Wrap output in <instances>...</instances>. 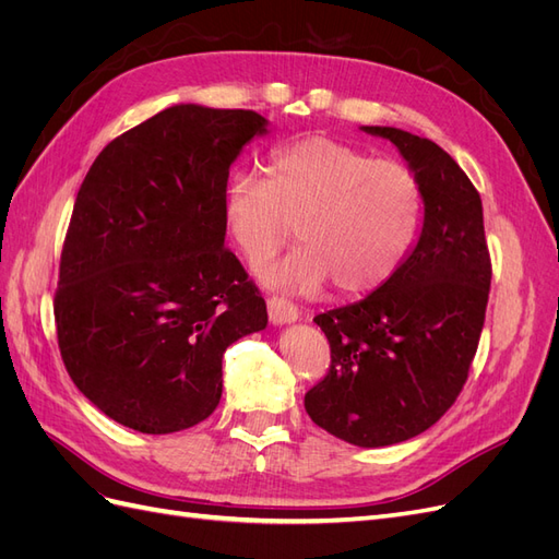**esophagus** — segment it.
<instances>
[{
    "label": "esophagus",
    "mask_w": 559,
    "mask_h": 559,
    "mask_svg": "<svg viewBox=\"0 0 559 559\" xmlns=\"http://www.w3.org/2000/svg\"><path fill=\"white\" fill-rule=\"evenodd\" d=\"M267 317L275 326H284V324H294V321L298 319V310L294 302L273 296V298H267Z\"/></svg>",
    "instance_id": "esophagus-1"
}]
</instances>
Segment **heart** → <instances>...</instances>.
<instances>
[{
  "mask_svg": "<svg viewBox=\"0 0 559 559\" xmlns=\"http://www.w3.org/2000/svg\"><path fill=\"white\" fill-rule=\"evenodd\" d=\"M421 189L396 160L326 138L277 148L265 181L235 173L222 191L224 230L259 267L292 240L284 261L263 267L261 280L280 292L312 294L333 282L343 296H364L392 277L417 238Z\"/></svg>",
  "mask_w": 559,
  "mask_h": 559,
  "instance_id": "heart-1",
  "label": "heart"
}]
</instances>
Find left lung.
Instances as JSON below:
<instances>
[{"mask_svg": "<svg viewBox=\"0 0 559 559\" xmlns=\"http://www.w3.org/2000/svg\"><path fill=\"white\" fill-rule=\"evenodd\" d=\"M389 140L421 189L415 247L380 289L317 314L331 345L329 376L306 394L317 427L359 448L408 441L460 396L476 357L492 263L476 186L431 140L361 126Z\"/></svg>", "mask_w": 559, "mask_h": 559, "instance_id": "obj_1", "label": "left lung"}]
</instances>
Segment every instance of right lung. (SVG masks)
<instances>
[{
    "label": "right lung",
    "mask_w": 559,
    "mask_h": 559,
    "mask_svg": "<svg viewBox=\"0 0 559 559\" xmlns=\"http://www.w3.org/2000/svg\"><path fill=\"white\" fill-rule=\"evenodd\" d=\"M270 123L249 109L175 105L109 142L83 179L56 292L67 373L142 433L207 419L224 352L263 331L265 300L224 247L222 191Z\"/></svg>",
    "instance_id": "obj_1"
}]
</instances>
